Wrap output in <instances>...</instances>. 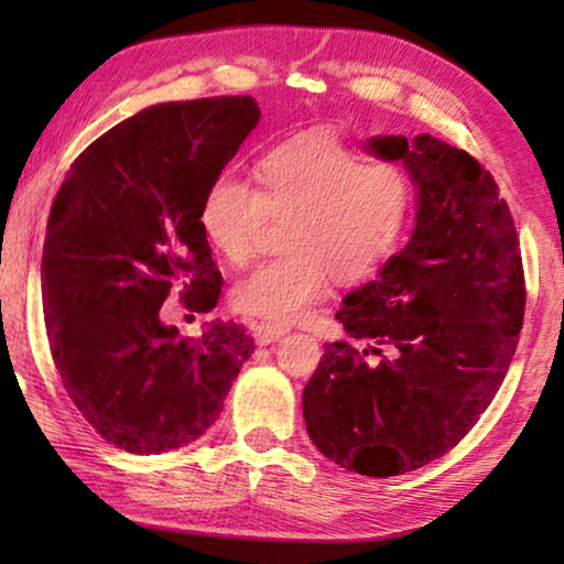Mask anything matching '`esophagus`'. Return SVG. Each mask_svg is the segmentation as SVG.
<instances>
[{"instance_id": "1", "label": "esophagus", "mask_w": 564, "mask_h": 564, "mask_svg": "<svg viewBox=\"0 0 564 564\" xmlns=\"http://www.w3.org/2000/svg\"><path fill=\"white\" fill-rule=\"evenodd\" d=\"M289 330H291V328L283 326V323L261 321L259 326H256V340H259L261 346H269V343H275L279 338H283Z\"/></svg>"}]
</instances>
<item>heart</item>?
<instances>
[{
	"mask_svg": "<svg viewBox=\"0 0 564 564\" xmlns=\"http://www.w3.org/2000/svg\"><path fill=\"white\" fill-rule=\"evenodd\" d=\"M256 184L221 174L208 184L198 224L226 263L243 265L271 221L281 256L234 285L246 316L289 323L326 299L330 279L360 283L393 259L413 214V184L393 161H368L328 133L283 141L259 159Z\"/></svg>",
	"mask_w": 564,
	"mask_h": 564,
	"instance_id": "obj_1",
	"label": "heart"
}]
</instances>
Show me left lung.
Listing matches in <instances>:
<instances>
[{
	"label": "left lung",
	"instance_id": "obj_1",
	"mask_svg": "<svg viewBox=\"0 0 564 564\" xmlns=\"http://www.w3.org/2000/svg\"><path fill=\"white\" fill-rule=\"evenodd\" d=\"M417 186V224L378 281L336 313L356 340L328 343L303 390L318 451L350 473L403 475L437 460L492 403L520 340L524 271L490 171L433 137H380Z\"/></svg>",
	"mask_w": 564,
	"mask_h": 564
}]
</instances>
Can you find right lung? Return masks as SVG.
Instances as JSON below:
<instances>
[{
	"instance_id": "obj_1",
	"label": "right lung",
	"mask_w": 564,
	"mask_h": 564,
	"mask_svg": "<svg viewBox=\"0 0 564 564\" xmlns=\"http://www.w3.org/2000/svg\"><path fill=\"white\" fill-rule=\"evenodd\" d=\"M259 117L253 97L156 104L91 141L52 204L42 256L52 360L87 423L129 453L202 437L253 352L238 323L181 338L159 313L171 291L188 311L216 308L224 279L198 208Z\"/></svg>"
}]
</instances>
